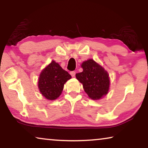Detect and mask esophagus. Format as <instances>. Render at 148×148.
Instances as JSON below:
<instances>
[{
    "label": "esophagus",
    "mask_w": 148,
    "mask_h": 148,
    "mask_svg": "<svg viewBox=\"0 0 148 148\" xmlns=\"http://www.w3.org/2000/svg\"><path fill=\"white\" fill-rule=\"evenodd\" d=\"M70 74H71L72 77H74L75 74H76V72H75L74 71H71V72H70Z\"/></svg>",
    "instance_id": "34e87169"
}]
</instances>
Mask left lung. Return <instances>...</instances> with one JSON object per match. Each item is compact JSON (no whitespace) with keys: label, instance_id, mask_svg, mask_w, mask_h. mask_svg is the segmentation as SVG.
Listing matches in <instances>:
<instances>
[{"label":"left lung","instance_id":"obj_1","mask_svg":"<svg viewBox=\"0 0 148 148\" xmlns=\"http://www.w3.org/2000/svg\"><path fill=\"white\" fill-rule=\"evenodd\" d=\"M81 66L83 71L77 73L76 77L83 84L85 92L92 100L101 99L109 91L108 73L92 59L83 62Z\"/></svg>","mask_w":148,"mask_h":148}]
</instances>
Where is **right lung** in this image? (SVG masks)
Returning <instances> with one entry per match:
<instances>
[{
  "instance_id": "add662e5",
  "label": "right lung",
  "mask_w": 148,
  "mask_h": 148,
  "mask_svg": "<svg viewBox=\"0 0 148 148\" xmlns=\"http://www.w3.org/2000/svg\"><path fill=\"white\" fill-rule=\"evenodd\" d=\"M71 78L68 72L52 61L40 74L38 85L40 92L46 99L53 101L61 95L64 84Z\"/></svg>"
}]
</instances>
